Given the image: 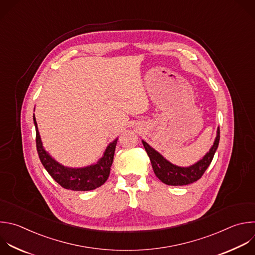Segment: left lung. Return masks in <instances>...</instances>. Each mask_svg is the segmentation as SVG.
Here are the masks:
<instances>
[{
	"label": "left lung",
	"instance_id": "obj_1",
	"mask_svg": "<svg viewBox=\"0 0 255 255\" xmlns=\"http://www.w3.org/2000/svg\"><path fill=\"white\" fill-rule=\"evenodd\" d=\"M219 139L220 132L218 127L215 140L209 151L202 157V159L188 167H180L172 164L165 159L158 151L152 148L147 142L142 140V143L150 158L153 171L159 180L167 185L181 186L193 183L201 178L213 159L219 144Z\"/></svg>",
	"mask_w": 255,
	"mask_h": 255
}]
</instances>
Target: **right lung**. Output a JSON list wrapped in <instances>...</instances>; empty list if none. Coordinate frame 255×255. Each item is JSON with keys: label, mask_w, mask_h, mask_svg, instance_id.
Returning <instances> with one entry per match:
<instances>
[{"label": "right lung", "mask_w": 255, "mask_h": 255, "mask_svg": "<svg viewBox=\"0 0 255 255\" xmlns=\"http://www.w3.org/2000/svg\"><path fill=\"white\" fill-rule=\"evenodd\" d=\"M33 120L36 128V145L39 158L48 173L57 183L63 188L74 191H89L100 187L106 182L110 174V167L113 163L118 138L107 146L103 156L96 163L80 168L67 167L56 161L45 150L38 130L35 114Z\"/></svg>", "instance_id": "1"}]
</instances>
